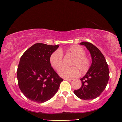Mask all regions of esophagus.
<instances>
[{"label":"esophagus","mask_w":122,"mask_h":122,"mask_svg":"<svg viewBox=\"0 0 122 122\" xmlns=\"http://www.w3.org/2000/svg\"><path fill=\"white\" fill-rule=\"evenodd\" d=\"M63 79L64 80H66V81H71V79H69V78H63Z\"/></svg>","instance_id":"esophagus-1"}]
</instances>
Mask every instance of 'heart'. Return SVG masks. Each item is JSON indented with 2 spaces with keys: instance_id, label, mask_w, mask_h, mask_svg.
I'll use <instances>...</instances> for the list:
<instances>
[{
  "instance_id": "b5f03b06",
  "label": "heart",
  "mask_w": 122,
  "mask_h": 122,
  "mask_svg": "<svg viewBox=\"0 0 122 122\" xmlns=\"http://www.w3.org/2000/svg\"><path fill=\"white\" fill-rule=\"evenodd\" d=\"M66 52L71 55L73 59L71 61V67H63L59 71V74L62 77L73 78L79 76V71L81 73H86L91 67L92 61L86 56L84 49L79 46H72L66 49ZM51 66L55 69L58 70L63 66V53L58 49L51 53L49 57Z\"/></svg>"
}]
</instances>
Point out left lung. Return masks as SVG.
I'll use <instances>...</instances> for the list:
<instances>
[{"mask_svg": "<svg viewBox=\"0 0 122 122\" xmlns=\"http://www.w3.org/2000/svg\"><path fill=\"white\" fill-rule=\"evenodd\" d=\"M80 44L84 45L90 51L92 63L86 76L81 79V86L74 93L81 99H94L101 95L108 84L109 68L104 56L96 46L86 41Z\"/></svg>", "mask_w": 122, "mask_h": 122, "instance_id": "8db88e82", "label": "left lung"}]
</instances>
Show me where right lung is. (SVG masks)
<instances>
[{
  "mask_svg": "<svg viewBox=\"0 0 122 122\" xmlns=\"http://www.w3.org/2000/svg\"><path fill=\"white\" fill-rule=\"evenodd\" d=\"M58 47L36 43L21 56L17 69L18 86L30 101L45 102L57 92L63 79L51 67L49 57Z\"/></svg>",
  "mask_w": 122,
  "mask_h": 122,
  "instance_id": "1",
  "label": "right lung"
}]
</instances>
